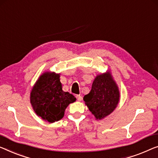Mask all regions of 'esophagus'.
Returning <instances> with one entry per match:
<instances>
[{
    "label": "esophagus",
    "instance_id": "esophagus-1",
    "mask_svg": "<svg viewBox=\"0 0 158 158\" xmlns=\"http://www.w3.org/2000/svg\"><path fill=\"white\" fill-rule=\"evenodd\" d=\"M77 100H78L79 102H81V101L82 100V96H80V95H77Z\"/></svg>",
    "mask_w": 158,
    "mask_h": 158
}]
</instances>
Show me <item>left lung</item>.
<instances>
[{"label": "left lung", "instance_id": "obj_1", "mask_svg": "<svg viewBox=\"0 0 158 158\" xmlns=\"http://www.w3.org/2000/svg\"><path fill=\"white\" fill-rule=\"evenodd\" d=\"M119 100L118 86L110 71L98 74L94 80L91 91L84 97L85 104L96 120H102L111 114Z\"/></svg>", "mask_w": 158, "mask_h": 158}]
</instances>
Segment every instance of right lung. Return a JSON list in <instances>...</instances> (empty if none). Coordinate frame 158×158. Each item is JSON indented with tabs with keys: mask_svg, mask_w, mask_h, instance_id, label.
<instances>
[{
	"mask_svg": "<svg viewBox=\"0 0 158 158\" xmlns=\"http://www.w3.org/2000/svg\"><path fill=\"white\" fill-rule=\"evenodd\" d=\"M60 74L44 72L39 77L30 91V100L37 116L49 123L62 118L70 103L77 98L62 90Z\"/></svg>",
	"mask_w": 158,
	"mask_h": 158,
	"instance_id": "right-lung-1",
	"label": "right lung"
}]
</instances>
